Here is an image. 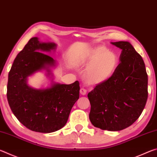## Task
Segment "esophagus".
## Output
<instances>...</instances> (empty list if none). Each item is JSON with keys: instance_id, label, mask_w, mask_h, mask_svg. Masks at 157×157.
<instances>
[{"instance_id": "1", "label": "esophagus", "mask_w": 157, "mask_h": 157, "mask_svg": "<svg viewBox=\"0 0 157 157\" xmlns=\"http://www.w3.org/2000/svg\"><path fill=\"white\" fill-rule=\"evenodd\" d=\"M79 92H80V94L82 95H84L86 94V90L84 89V88L80 89V91H79Z\"/></svg>"}]
</instances>
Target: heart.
Returning a JSON list of instances; mask_svg holds the SVG:
<instances>
[{
  "mask_svg": "<svg viewBox=\"0 0 157 157\" xmlns=\"http://www.w3.org/2000/svg\"><path fill=\"white\" fill-rule=\"evenodd\" d=\"M84 78L89 84H98L111 78L118 68L119 59L115 52L109 51L104 46L92 48L82 59L81 63H88Z\"/></svg>",
  "mask_w": 157,
  "mask_h": 157,
  "instance_id": "obj_1",
  "label": "heart"
}]
</instances>
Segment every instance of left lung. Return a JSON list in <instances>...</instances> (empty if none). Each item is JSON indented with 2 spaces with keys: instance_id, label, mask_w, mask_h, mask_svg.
<instances>
[{
  "instance_id": "1",
  "label": "left lung",
  "mask_w": 157,
  "mask_h": 157,
  "mask_svg": "<svg viewBox=\"0 0 157 157\" xmlns=\"http://www.w3.org/2000/svg\"><path fill=\"white\" fill-rule=\"evenodd\" d=\"M122 50L120 62L111 78L88 94L89 119L102 130L120 131L141 114L148 96L147 75L140 55L128 41L111 42Z\"/></svg>"
}]
</instances>
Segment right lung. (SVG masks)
<instances>
[{
    "instance_id": "add662e5",
    "label": "right lung",
    "mask_w": 157,
    "mask_h": 157,
    "mask_svg": "<svg viewBox=\"0 0 157 157\" xmlns=\"http://www.w3.org/2000/svg\"><path fill=\"white\" fill-rule=\"evenodd\" d=\"M52 42H41L31 38L13 62L8 75L7 98L11 110L21 123L32 131L56 132L65 125L73 106L79 99V83H55L46 89H34L28 78L38 71L46 70L51 75V67L56 61L43 52L55 50Z\"/></svg>"
}]
</instances>
